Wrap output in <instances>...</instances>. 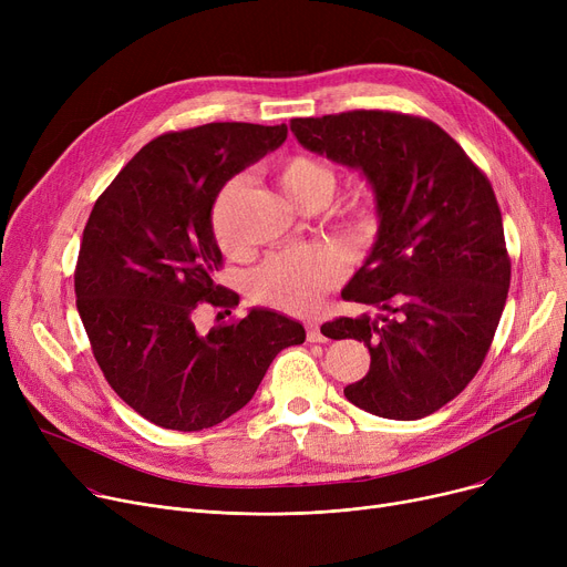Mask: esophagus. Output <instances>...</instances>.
<instances>
[{"instance_id":"34e87169","label":"esophagus","mask_w":567,"mask_h":567,"mask_svg":"<svg viewBox=\"0 0 567 567\" xmlns=\"http://www.w3.org/2000/svg\"><path fill=\"white\" fill-rule=\"evenodd\" d=\"M306 338H308V342H321L323 340L319 323H312V321L306 323Z\"/></svg>"}]
</instances>
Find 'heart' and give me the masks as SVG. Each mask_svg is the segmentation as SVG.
I'll list each match as a JSON object with an SVG mask.
<instances>
[{
  "label": "heart",
  "instance_id": "heart-1",
  "mask_svg": "<svg viewBox=\"0 0 567 567\" xmlns=\"http://www.w3.org/2000/svg\"><path fill=\"white\" fill-rule=\"evenodd\" d=\"M278 182L287 197L308 212L323 208L338 190L336 169L319 158L293 154L278 165ZM244 193V178L234 176L220 188L212 206V229L216 244L227 255L244 250L238 234L236 208ZM336 223L351 244H365L381 223V199L374 188H355L336 208ZM340 278V261L326 250H287L268 257L250 278V296L257 303L291 315L317 308L321 296Z\"/></svg>",
  "mask_w": 567,
  "mask_h": 567
}]
</instances>
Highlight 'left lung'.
I'll return each instance as SVG.
<instances>
[{"instance_id": "left-lung-1", "label": "left lung", "mask_w": 567, "mask_h": 567, "mask_svg": "<svg viewBox=\"0 0 567 567\" xmlns=\"http://www.w3.org/2000/svg\"><path fill=\"white\" fill-rule=\"evenodd\" d=\"M310 152L359 167L381 199L372 255L342 299L381 310L336 317L326 338L370 349L344 395L381 419L419 421L478 374L508 299L511 255L487 174L441 126L391 110L291 118Z\"/></svg>"}]
</instances>
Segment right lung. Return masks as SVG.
I'll return each instance as SVG.
<instances>
[{
  "mask_svg": "<svg viewBox=\"0 0 567 567\" xmlns=\"http://www.w3.org/2000/svg\"><path fill=\"white\" fill-rule=\"evenodd\" d=\"M287 126L216 122L158 135L101 193L75 264L78 312L94 359L142 419L165 430L214 427L250 402L268 365L306 329L271 310L206 336L199 308L229 310L212 206L229 176L280 146ZM220 317V315H218Z\"/></svg>",
  "mask_w": 567,
  "mask_h": 567,
  "instance_id": "add662e5",
  "label": "right lung"
}]
</instances>
